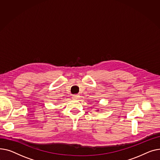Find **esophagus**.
I'll return each mask as SVG.
<instances>
[{
  "label": "esophagus",
  "instance_id": "obj_1",
  "mask_svg": "<svg viewBox=\"0 0 160 160\" xmlns=\"http://www.w3.org/2000/svg\"><path fill=\"white\" fill-rule=\"evenodd\" d=\"M79 97V96L78 95H73V96H72V98L74 99H78Z\"/></svg>",
  "mask_w": 160,
  "mask_h": 160
}]
</instances>
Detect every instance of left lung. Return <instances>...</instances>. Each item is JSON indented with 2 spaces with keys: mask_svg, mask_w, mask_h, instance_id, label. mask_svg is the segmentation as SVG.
Wrapping results in <instances>:
<instances>
[{
  "mask_svg": "<svg viewBox=\"0 0 160 160\" xmlns=\"http://www.w3.org/2000/svg\"><path fill=\"white\" fill-rule=\"evenodd\" d=\"M96 111H99V110H98H98H96Z\"/></svg>",
  "mask_w": 160,
  "mask_h": 160,
  "instance_id": "8db88e82",
  "label": "left lung"
}]
</instances>
